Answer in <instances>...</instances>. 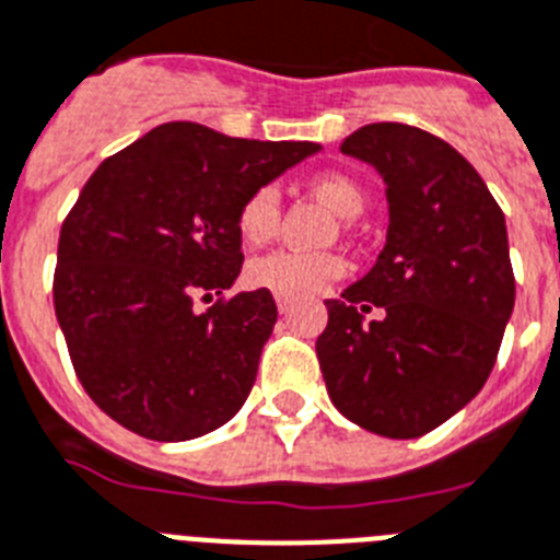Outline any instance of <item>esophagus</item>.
Returning <instances> with one entry per match:
<instances>
[{"mask_svg": "<svg viewBox=\"0 0 560 560\" xmlns=\"http://www.w3.org/2000/svg\"><path fill=\"white\" fill-rule=\"evenodd\" d=\"M276 307H279V313H288L290 307H293V299H288V295H276Z\"/></svg>", "mask_w": 560, "mask_h": 560, "instance_id": "1", "label": "esophagus"}]
</instances>
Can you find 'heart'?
<instances>
[{
  "mask_svg": "<svg viewBox=\"0 0 560 560\" xmlns=\"http://www.w3.org/2000/svg\"><path fill=\"white\" fill-rule=\"evenodd\" d=\"M311 189L319 195L336 215L357 218L365 209V192L353 177L342 172H319L311 177ZM279 192L272 186H258L241 201L235 212V233L247 247H261L279 230ZM345 261L336 253H295L276 249L270 256H258L247 265V284L256 290H270L288 299H307L342 279Z\"/></svg>",
  "mask_w": 560,
  "mask_h": 560,
  "instance_id": "obj_1",
  "label": "heart"
}]
</instances>
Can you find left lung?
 <instances>
[{"mask_svg": "<svg viewBox=\"0 0 560 560\" xmlns=\"http://www.w3.org/2000/svg\"><path fill=\"white\" fill-rule=\"evenodd\" d=\"M342 152L383 175L390 221L371 272L325 302L322 376L351 422L422 438L492 374L515 307L506 218L475 166L429 131L371 122ZM371 306L386 316L362 326Z\"/></svg>", "mask_w": 560, "mask_h": 560, "instance_id": "obj_1", "label": "left lung"}]
</instances>
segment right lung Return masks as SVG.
Returning a JSON list of instances; mask_svg holds the SVG:
<instances>
[{
	"label": "right lung",
	"instance_id": "obj_1",
	"mask_svg": "<svg viewBox=\"0 0 560 560\" xmlns=\"http://www.w3.org/2000/svg\"><path fill=\"white\" fill-rule=\"evenodd\" d=\"M319 152L307 140L226 138L163 122L100 163L59 230L54 311L85 394L158 443L215 431L244 406L276 325L270 290L198 293L238 279L235 212Z\"/></svg>",
	"mask_w": 560,
	"mask_h": 560
}]
</instances>
